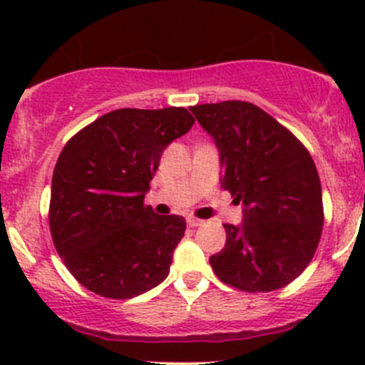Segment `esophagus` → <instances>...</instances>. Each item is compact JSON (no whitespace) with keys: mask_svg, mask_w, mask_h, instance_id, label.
Here are the masks:
<instances>
[{"mask_svg":"<svg viewBox=\"0 0 365 365\" xmlns=\"http://www.w3.org/2000/svg\"><path fill=\"white\" fill-rule=\"evenodd\" d=\"M203 224V220L197 219V217H187V226L189 227H197Z\"/></svg>","mask_w":365,"mask_h":365,"instance_id":"esophagus-1","label":"esophagus"}]
</instances>
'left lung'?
Here are the masks:
<instances>
[{"instance_id": "left-lung-1", "label": "left lung", "mask_w": 365, "mask_h": 365, "mask_svg": "<svg viewBox=\"0 0 365 365\" xmlns=\"http://www.w3.org/2000/svg\"><path fill=\"white\" fill-rule=\"evenodd\" d=\"M215 139L222 187L244 205L242 226L210 257L217 277L247 293L284 288L307 268L323 230L318 169L300 139L251 102L190 108Z\"/></svg>"}]
</instances>
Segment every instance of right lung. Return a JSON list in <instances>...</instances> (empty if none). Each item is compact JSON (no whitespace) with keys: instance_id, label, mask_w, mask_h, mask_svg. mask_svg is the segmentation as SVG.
Here are the masks:
<instances>
[{"instance_id":"obj_1","label":"right lung","mask_w":365,"mask_h":365,"mask_svg":"<svg viewBox=\"0 0 365 365\" xmlns=\"http://www.w3.org/2000/svg\"><path fill=\"white\" fill-rule=\"evenodd\" d=\"M194 121L185 108L114 109L63 146L51 183L49 230L86 289L123 300L168 277L185 219L153 213L145 194L165 146Z\"/></svg>"}]
</instances>
